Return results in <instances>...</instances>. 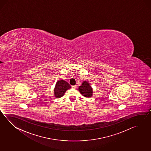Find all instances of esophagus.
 I'll list each match as a JSON object with an SVG mask.
<instances>
[{
    "instance_id": "esophagus-1",
    "label": "esophagus",
    "mask_w": 151,
    "mask_h": 151,
    "mask_svg": "<svg viewBox=\"0 0 151 151\" xmlns=\"http://www.w3.org/2000/svg\"><path fill=\"white\" fill-rule=\"evenodd\" d=\"M76 88V86L75 85V86H72V88L73 89H75Z\"/></svg>"
}]
</instances>
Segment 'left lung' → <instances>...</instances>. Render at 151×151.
Segmentation results:
<instances>
[{
  "instance_id": "1",
  "label": "left lung",
  "mask_w": 151,
  "mask_h": 151,
  "mask_svg": "<svg viewBox=\"0 0 151 151\" xmlns=\"http://www.w3.org/2000/svg\"><path fill=\"white\" fill-rule=\"evenodd\" d=\"M78 91L84 97L90 98L93 96V89L90 83L86 81H84L81 86L78 87Z\"/></svg>"
}]
</instances>
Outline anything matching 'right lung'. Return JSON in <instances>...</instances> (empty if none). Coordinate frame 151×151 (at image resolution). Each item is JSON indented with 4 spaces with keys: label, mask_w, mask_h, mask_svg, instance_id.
Returning <instances> with one entry per match:
<instances>
[{
    "label": "right lung",
    "mask_w": 151,
    "mask_h": 151,
    "mask_svg": "<svg viewBox=\"0 0 151 151\" xmlns=\"http://www.w3.org/2000/svg\"><path fill=\"white\" fill-rule=\"evenodd\" d=\"M71 88L70 85L63 80L58 81L54 88V95L57 99L62 97L68 89Z\"/></svg>",
    "instance_id": "add662e5"
}]
</instances>
